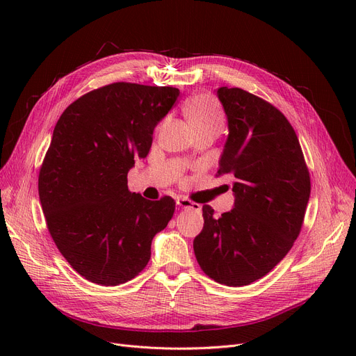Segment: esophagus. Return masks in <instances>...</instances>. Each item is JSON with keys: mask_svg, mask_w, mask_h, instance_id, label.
I'll return each instance as SVG.
<instances>
[{"mask_svg": "<svg viewBox=\"0 0 356 356\" xmlns=\"http://www.w3.org/2000/svg\"><path fill=\"white\" fill-rule=\"evenodd\" d=\"M177 204H179L181 209H193L196 212H200V209H202V207H200L199 203H195L191 199H186V197L177 199Z\"/></svg>", "mask_w": 356, "mask_h": 356, "instance_id": "1", "label": "esophagus"}]
</instances>
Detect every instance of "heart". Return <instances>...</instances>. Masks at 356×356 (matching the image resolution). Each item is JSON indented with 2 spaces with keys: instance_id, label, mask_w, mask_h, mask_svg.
I'll use <instances>...</instances> for the list:
<instances>
[{
  "instance_id": "obj_1",
  "label": "heart",
  "mask_w": 356,
  "mask_h": 356,
  "mask_svg": "<svg viewBox=\"0 0 356 356\" xmlns=\"http://www.w3.org/2000/svg\"><path fill=\"white\" fill-rule=\"evenodd\" d=\"M186 115H188L196 133L208 128H219L223 124L222 111L213 98L208 95H196L191 98L184 105Z\"/></svg>"
}]
</instances>
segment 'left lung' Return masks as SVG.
Here are the masks:
<instances>
[{
	"label": "left lung",
	"instance_id": "left-lung-1",
	"mask_svg": "<svg viewBox=\"0 0 356 356\" xmlns=\"http://www.w3.org/2000/svg\"><path fill=\"white\" fill-rule=\"evenodd\" d=\"M218 97L229 136L216 177H234L235 207L215 218L203 204L204 223L193 250L208 277L241 287L263 278L291 250L303 227L310 173L282 111L241 88L222 86Z\"/></svg>",
	"mask_w": 356,
	"mask_h": 356
}]
</instances>
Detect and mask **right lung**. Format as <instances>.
<instances>
[{
    "instance_id": "obj_1",
    "label": "right lung",
    "mask_w": 356,
    "mask_h": 356,
    "mask_svg": "<svg viewBox=\"0 0 356 356\" xmlns=\"http://www.w3.org/2000/svg\"><path fill=\"white\" fill-rule=\"evenodd\" d=\"M180 90L115 82L72 102L53 129L39 173V196L56 247L90 283L118 286L137 277L152 241L176 202H152L128 189V170L145 159L153 131Z\"/></svg>"
}]
</instances>
